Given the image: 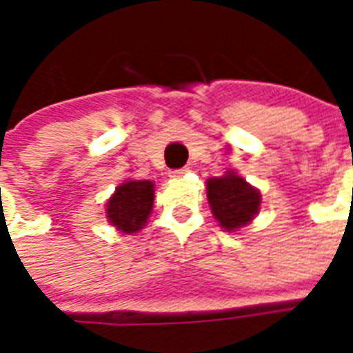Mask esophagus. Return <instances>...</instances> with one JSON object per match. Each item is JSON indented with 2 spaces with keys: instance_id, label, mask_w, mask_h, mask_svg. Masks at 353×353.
<instances>
[{
  "instance_id": "esophagus-1",
  "label": "esophagus",
  "mask_w": 353,
  "mask_h": 353,
  "mask_svg": "<svg viewBox=\"0 0 353 353\" xmlns=\"http://www.w3.org/2000/svg\"><path fill=\"white\" fill-rule=\"evenodd\" d=\"M189 172V168H179L174 170V172H170V177H174V179H179V177H183L185 174Z\"/></svg>"
}]
</instances>
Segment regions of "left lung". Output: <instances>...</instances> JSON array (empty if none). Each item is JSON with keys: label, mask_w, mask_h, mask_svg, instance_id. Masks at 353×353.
Here are the masks:
<instances>
[{"label": "left lung", "mask_w": 353, "mask_h": 353, "mask_svg": "<svg viewBox=\"0 0 353 353\" xmlns=\"http://www.w3.org/2000/svg\"><path fill=\"white\" fill-rule=\"evenodd\" d=\"M212 214L225 230H236L259 214L261 192L234 172L210 177L206 183Z\"/></svg>", "instance_id": "left-lung-1"}]
</instances>
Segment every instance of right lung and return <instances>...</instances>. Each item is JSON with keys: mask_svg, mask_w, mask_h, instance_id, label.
<instances>
[{"mask_svg": "<svg viewBox=\"0 0 353 353\" xmlns=\"http://www.w3.org/2000/svg\"><path fill=\"white\" fill-rule=\"evenodd\" d=\"M153 200V181H124L117 187L108 202L105 214L109 223L126 234L138 232L151 215Z\"/></svg>", "mask_w": 353, "mask_h": 353, "instance_id": "add662e5", "label": "right lung"}]
</instances>
